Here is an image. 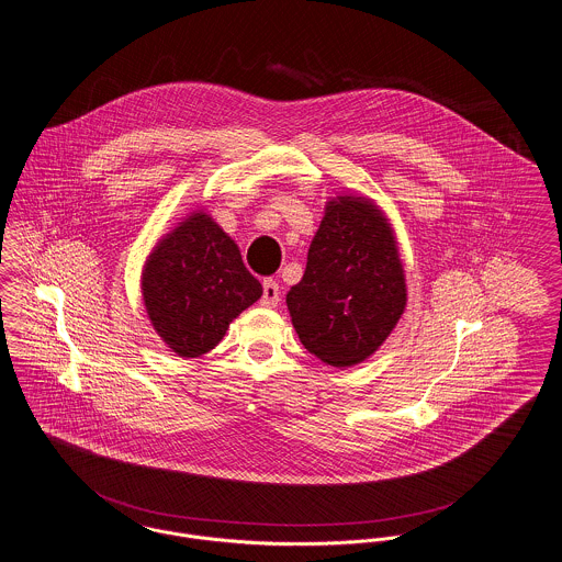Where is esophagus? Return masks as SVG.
I'll list each match as a JSON object with an SVG mask.
<instances>
[{
    "label": "esophagus",
    "instance_id": "34e87169",
    "mask_svg": "<svg viewBox=\"0 0 562 562\" xmlns=\"http://www.w3.org/2000/svg\"><path fill=\"white\" fill-rule=\"evenodd\" d=\"M260 303H262L265 307H273V305L280 303V286H278L276 280H265V282H262V297H260Z\"/></svg>",
    "mask_w": 562,
    "mask_h": 562
}]
</instances>
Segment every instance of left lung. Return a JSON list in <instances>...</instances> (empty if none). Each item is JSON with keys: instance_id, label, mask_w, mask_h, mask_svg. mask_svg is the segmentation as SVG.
Wrapping results in <instances>:
<instances>
[{"instance_id": "obj_1", "label": "left lung", "mask_w": 562, "mask_h": 562, "mask_svg": "<svg viewBox=\"0 0 562 562\" xmlns=\"http://www.w3.org/2000/svg\"><path fill=\"white\" fill-rule=\"evenodd\" d=\"M286 305L302 345L334 368L368 359L406 305L404 269L383 212L363 196L327 205Z\"/></svg>"}]
</instances>
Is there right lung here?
<instances>
[{
  "label": "right lung",
  "mask_w": 562,
  "mask_h": 562,
  "mask_svg": "<svg viewBox=\"0 0 562 562\" xmlns=\"http://www.w3.org/2000/svg\"><path fill=\"white\" fill-rule=\"evenodd\" d=\"M262 295L237 244L205 214L169 233L143 269V300L158 336L179 357H201Z\"/></svg>",
  "instance_id": "add662e5"
}]
</instances>
